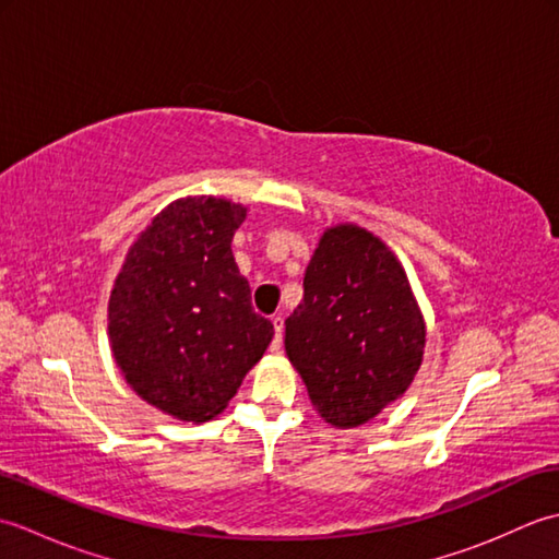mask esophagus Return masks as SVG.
<instances>
[{"label":"esophagus","instance_id":"1","mask_svg":"<svg viewBox=\"0 0 559 559\" xmlns=\"http://www.w3.org/2000/svg\"><path fill=\"white\" fill-rule=\"evenodd\" d=\"M271 322H273V329H276V334H273V341H271V350H281V343H283V317L281 314H273Z\"/></svg>","mask_w":559,"mask_h":559}]
</instances>
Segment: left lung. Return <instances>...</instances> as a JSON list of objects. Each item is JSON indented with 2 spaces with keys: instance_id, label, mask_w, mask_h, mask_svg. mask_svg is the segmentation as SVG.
Listing matches in <instances>:
<instances>
[{
  "instance_id": "left-lung-1",
  "label": "left lung",
  "mask_w": 559,
  "mask_h": 559,
  "mask_svg": "<svg viewBox=\"0 0 559 559\" xmlns=\"http://www.w3.org/2000/svg\"><path fill=\"white\" fill-rule=\"evenodd\" d=\"M305 298L286 319V353L322 418L358 427L418 372L425 324L406 273L358 225L324 233L305 271Z\"/></svg>"
}]
</instances>
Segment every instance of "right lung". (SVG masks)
I'll use <instances>...</instances> for the list:
<instances>
[{
    "label": "right lung",
    "mask_w": 559,
    "mask_h": 559,
    "mask_svg": "<svg viewBox=\"0 0 559 559\" xmlns=\"http://www.w3.org/2000/svg\"><path fill=\"white\" fill-rule=\"evenodd\" d=\"M245 216L216 197L175 201L139 235L115 281V360L141 399L180 420L218 415L273 338L230 249Z\"/></svg>",
    "instance_id": "1"
}]
</instances>
